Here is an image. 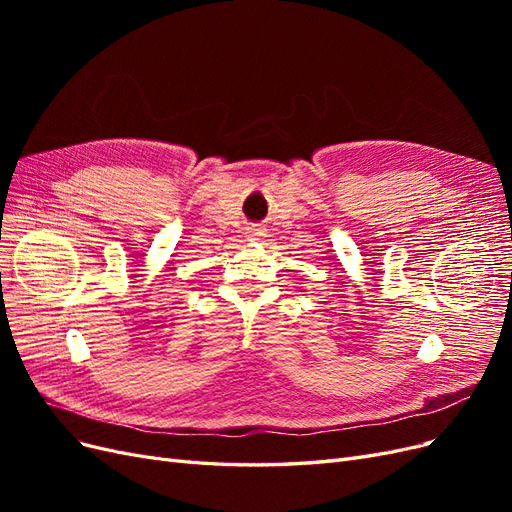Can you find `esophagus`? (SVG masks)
<instances>
[{"instance_id":"1","label":"esophagus","mask_w":512,"mask_h":512,"mask_svg":"<svg viewBox=\"0 0 512 512\" xmlns=\"http://www.w3.org/2000/svg\"><path fill=\"white\" fill-rule=\"evenodd\" d=\"M262 237H265V230H262V228H258V226L247 228V239H252V241H260Z\"/></svg>"}]
</instances>
